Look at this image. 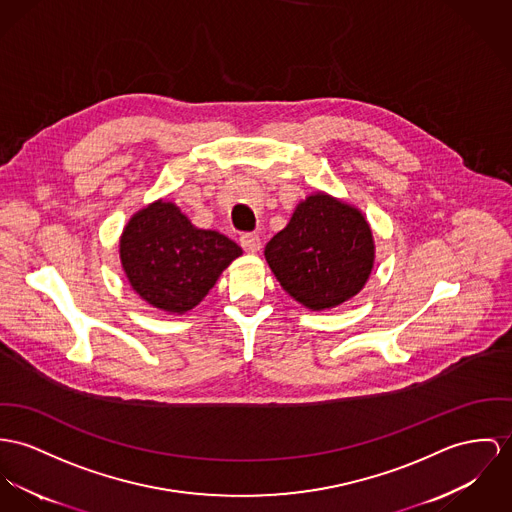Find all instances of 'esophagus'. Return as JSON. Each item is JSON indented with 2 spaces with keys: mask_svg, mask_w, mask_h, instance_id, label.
Wrapping results in <instances>:
<instances>
[{
  "mask_svg": "<svg viewBox=\"0 0 512 512\" xmlns=\"http://www.w3.org/2000/svg\"><path fill=\"white\" fill-rule=\"evenodd\" d=\"M239 243L247 253H257L261 249V239L257 234H243L239 237Z\"/></svg>",
  "mask_w": 512,
  "mask_h": 512,
  "instance_id": "esophagus-1",
  "label": "esophagus"
}]
</instances>
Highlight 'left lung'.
<instances>
[{"mask_svg":"<svg viewBox=\"0 0 512 512\" xmlns=\"http://www.w3.org/2000/svg\"><path fill=\"white\" fill-rule=\"evenodd\" d=\"M280 286L308 310H329L356 296L374 267V237L358 208L315 193L265 247Z\"/></svg>","mask_w":512,"mask_h":512,"instance_id":"1","label":"left lung"}]
</instances>
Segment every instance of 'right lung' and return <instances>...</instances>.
I'll return each mask as SVG.
<instances>
[{"instance_id":"obj_1","label":"right lung","mask_w":512,"mask_h":512,"mask_svg":"<svg viewBox=\"0 0 512 512\" xmlns=\"http://www.w3.org/2000/svg\"><path fill=\"white\" fill-rule=\"evenodd\" d=\"M241 247L214 230H198L173 202L138 210L120 236V263L132 290L150 306L185 314L216 284Z\"/></svg>"}]
</instances>
